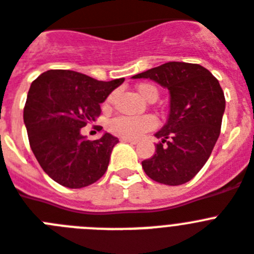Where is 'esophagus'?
<instances>
[{"instance_id": "esophagus-1", "label": "esophagus", "mask_w": 254, "mask_h": 254, "mask_svg": "<svg viewBox=\"0 0 254 254\" xmlns=\"http://www.w3.org/2000/svg\"><path fill=\"white\" fill-rule=\"evenodd\" d=\"M121 142H127V143L135 144V143H138V139H133V138H121Z\"/></svg>"}]
</instances>
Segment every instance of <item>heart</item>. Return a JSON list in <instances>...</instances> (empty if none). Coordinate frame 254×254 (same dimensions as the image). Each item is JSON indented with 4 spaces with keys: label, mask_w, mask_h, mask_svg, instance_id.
I'll return each instance as SVG.
<instances>
[{
    "label": "heart",
    "mask_w": 254,
    "mask_h": 254,
    "mask_svg": "<svg viewBox=\"0 0 254 254\" xmlns=\"http://www.w3.org/2000/svg\"><path fill=\"white\" fill-rule=\"evenodd\" d=\"M137 90L139 95L147 101L150 99H156L159 95L156 86L151 84H140L137 86ZM114 97L110 95L106 101V104H110ZM157 127V120L151 115H144V116H117L110 121L108 129L114 134L123 138H138L142 134L148 130H152Z\"/></svg>",
    "instance_id": "b5f03b06"
}]
</instances>
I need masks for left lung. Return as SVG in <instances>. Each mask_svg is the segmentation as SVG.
Returning <instances> with one entry per match:
<instances>
[{"mask_svg": "<svg viewBox=\"0 0 254 254\" xmlns=\"http://www.w3.org/2000/svg\"><path fill=\"white\" fill-rule=\"evenodd\" d=\"M133 78L156 81L170 94L168 121L155 134L161 142L142 161L144 173L169 186L189 182L209 159L221 133L226 101L218 80L203 65L185 62H168Z\"/></svg>", "mask_w": 254, "mask_h": 254, "instance_id": "8db88e82", "label": "left lung"}]
</instances>
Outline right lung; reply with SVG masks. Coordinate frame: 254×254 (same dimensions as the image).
Wrapping results in <instances>:
<instances>
[{
  "label": "right lung",
  "instance_id": "obj_1",
  "mask_svg": "<svg viewBox=\"0 0 254 254\" xmlns=\"http://www.w3.org/2000/svg\"><path fill=\"white\" fill-rule=\"evenodd\" d=\"M124 80L98 81L80 72L50 69L32 82L23 119L32 151L51 180L81 189L106 173L119 139L104 133L89 140L81 127L94 123L101 103Z\"/></svg>",
  "mask_w": 254,
  "mask_h": 254
}]
</instances>
